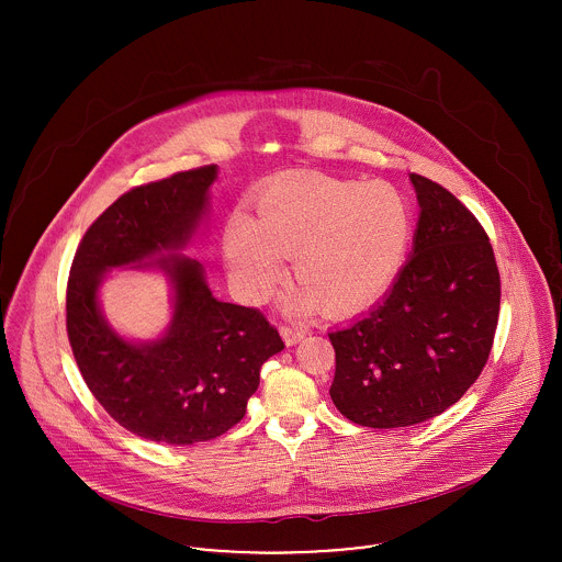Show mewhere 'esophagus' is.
<instances>
[{
	"label": "esophagus",
	"mask_w": 562,
	"mask_h": 562,
	"mask_svg": "<svg viewBox=\"0 0 562 562\" xmlns=\"http://www.w3.org/2000/svg\"><path fill=\"white\" fill-rule=\"evenodd\" d=\"M305 328L303 326H296V324H283L281 326V335H283V339H285V344L288 346H292V344H299L303 337H305Z\"/></svg>",
	"instance_id": "obj_1"
}]
</instances>
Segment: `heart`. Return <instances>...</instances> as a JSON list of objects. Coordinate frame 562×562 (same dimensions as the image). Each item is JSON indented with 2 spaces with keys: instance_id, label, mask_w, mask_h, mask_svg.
<instances>
[{
  "instance_id": "heart-1",
  "label": "heart",
  "mask_w": 562,
  "mask_h": 562,
  "mask_svg": "<svg viewBox=\"0 0 562 562\" xmlns=\"http://www.w3.org/2000/svg\"><path fill=\"white\" fill-rule=\"evenodd\" d=\"M413 218L406 196L387 181L330 177L290 179L257 205V225L234 216L225 232L232 274L261 301L292 257L299 299L326 314H346L379 296L401 268Z\"/></svg>"
}]
</instances>
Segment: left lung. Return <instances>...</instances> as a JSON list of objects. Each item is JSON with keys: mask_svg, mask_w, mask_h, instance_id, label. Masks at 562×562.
Listing matches in <instances>:
<instances>
[{"mask_svg": "<svg viewBox=\"0 0 562 562\" xmlns=\"http://www.w3.org/2000/svg\"><path fill=\"white\" fill-rule=\"evenodd\" d=\"M419 201L413 255L390 294L328 339L330 398L370 428L422 424L476 383L499 316V272L479 218L443 186L411 175Z\"/></svg>", "mask_w": 562, "mask_h": 562, "instance_id": "left-lung-1", "label": "left lung"}]
</instances>
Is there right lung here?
Wrapping results in <instances>:
<instances>
[{
  "label": "right lung",
  "mask_w": 562,
  "mask_h": 562,
  "mask_svg": "<svg viewBox=\"0 0 562 562\" xmlns=\"http://www.w3.org/2000/svg\"><path fill=\"white\" fill-rule=\"evenodd\" d=\"M214 179L216 164H207L121 194L86 229L67 281V333L83 383L123 428L168 446L234 428L263 361L285 348L259 310L216 301L201 263L181 255L158 259L175 283V318L161 339L127 344L99 314L108 268L183 246Z\"/></svg>",
  "instance_id": "right-lung-1"
}]
</instances>
